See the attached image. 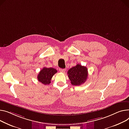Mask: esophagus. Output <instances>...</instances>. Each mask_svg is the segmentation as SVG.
<instances>
[{"label": "esophagus", "instance_id": "34e87169", "mask_svg": "<svg viewBox=\"0 0 129 129\" xmlns=\"http://www.w3.org/2000/svg\"><path fill=\"white\" fill-rule=\"evenodd\" d=\"M59 71L60 72L64 73V72L66 71V70H65V69H62V68H60V69L59 70Z\"/></svg>", "mask_w": 129, "mask_h": 129}]
</instances>
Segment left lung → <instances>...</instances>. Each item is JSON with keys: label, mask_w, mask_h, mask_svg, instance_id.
<instances>
[{"label": "left lung", "mask_w": 129, "mask_h": 129, "mask_svg": "<svg viewBox=\"0 0 129 129\" xmlns=\"http://www.w3.org/2000/svg\"><path fill=\"white\" fill-rule=\"evenodd\" d=\"M67 74L72 85H80L88 78V69L84 66L77 64L68 70Z\"/></svg>", "instance_id": "8db88e82"}]
</instances>
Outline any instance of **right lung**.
<instances>
[{
	"mask_svg": "<svg viewBox=\"0 0 129 129\" xmlns=\"http://www.w3.org/2000/svg\"><path fill=\"white\" fill-rule=\"evenodd\" d=\"M56 73L57 71L54 68H43L37 76L38 80L42 84L48 85L51 83V78Z\"/></svg>",
	"mask_w": 129,
	"mask_h": 129,
	"instance_id": "right-lung-1",
	"label": "right lung"
}]
</instances>
